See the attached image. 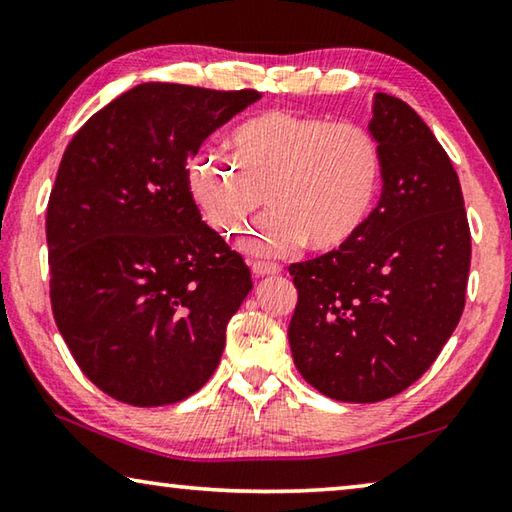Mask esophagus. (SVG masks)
Wrapping results in <instances>:
<instances>
[{"label":"esophagus","instance_id":"esophagus-1","mask_svg":"<svg viewBox=\"0 0 512 512\" xmlns=\"http://www.w3.org/2000/svg\"><path fill=\"white\" fill-rule=\"evenodd\" d=\"M282 271L280 264L275 262H253V273L257 277H264V275H277Z\"/></svg>","mask_w":512,"mask_h":512}]
</instances>
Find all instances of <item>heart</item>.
<instances>
[{"label": "heart", "mask_w": 512, "mask_h": 512, "mask_svg": "<svg viewBox=\"0 0 512 512\" xmlns=\"http://www.w3.org/2000/svg\"><path fill=\"white\" fill-rule=\"evenodd\" d=\"M228 155L192 164L198 203L216 232L230 237L264 205L244 239L257 255H284L307 241L334 250L359 235L375 210L384 158L377 137L354 121L271 110L235 128Z\"/></svg>", "instance_id": "heart-1"}]
</instances>
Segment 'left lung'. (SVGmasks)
Returning a JSON list of instances; mask_svg holds the SVG:
<instances>
[{
    "instance_id": "1",
    "label": "left lung",
    "mask_w": 512,
    "mask_h": 512,
    "mask_svg": "<svg viewBox=\"0 0 512 512\" xmlns=\"http://www.w3.org/2000/svg\"><path fill=\"white\" fill-rule=\"evenodd\" d=\"M379 205L350 244L291 264L289 323L307 384L339 402H381L418 381L461 320L472 237L458 176L409 103L377 94Z\"/></svg>"
}]
</instances>
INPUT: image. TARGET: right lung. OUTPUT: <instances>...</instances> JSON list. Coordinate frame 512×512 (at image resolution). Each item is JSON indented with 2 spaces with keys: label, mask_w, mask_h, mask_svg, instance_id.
<instances>
[{
  "label": "right lung",
  "mask_w": 512,
  "mask_h": 512,
  "mask_svg": "<svg viewBox=\"0 0 512 512\" xmlns=\"http://www.w3.org/2000/svg\"><path fill=\"white\" fill-rule=\"evenodd\" d=\"M262 94L142 83L85 121L47 205L49 298L83 375L131 406L194 395L250 268L201 221L189 158Z\"/></svg>",
  "instance_id": "add662e5"
}]
</instances>
